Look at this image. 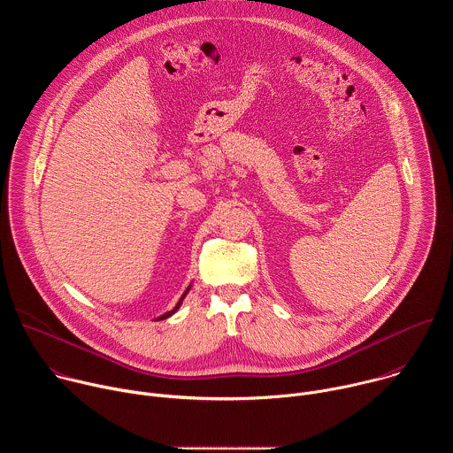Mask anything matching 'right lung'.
<instances>
[{"mask_svg":"<svg viewBox=\"0 0 453 453\" xmlns=\"http://www.w3.org/2000/svg\"><path fill=\"white\" fill-rule=\"evenodd\" d=\"M188 290H189V288H188ZM188 290H186V292H184V294H182V297H180V299H179V303H177V304H175V308H173V310H172V311H166V313H165V315H161V317H159V319H166V317H170V315H172V313H173V311H175V310H177V308H179V306H180V303H182V299H184V297H186V294H188Z\"/></svg>","mask_w":453,"mask_h":453,"instance_id":"right-lung-1","label":"right lung"}]
</instances>
